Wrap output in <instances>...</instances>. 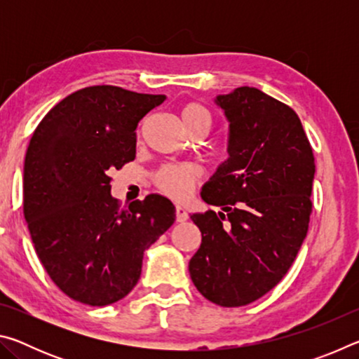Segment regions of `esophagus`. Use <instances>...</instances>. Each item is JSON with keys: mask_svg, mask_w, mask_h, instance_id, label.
Returning a JSON list of instances; mask_svg holds the SVG:
<instances>
[{"mask_svg": "<svg viewBox=\"0 0 359 359\" xmlns=\"http://www.w3.org/2000/svg\"><path fill=\"white\" fill-rule=\"evenodd\" d=\"M175 220L179 223H184L188 220V212L182 208V205H177V208H175Z\"/></svg>", "mask_w": 359, "mask_h": 359, "instance_id": "1", "label": "esophagus"}]
</instances>
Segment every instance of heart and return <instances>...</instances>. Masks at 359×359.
Masks as SVG:
<instances>
[{"instance_id":"heart-1","label":"heart","mask_w":359,"mask_h":359,"mask_svg":"<svg viewBox=\"0 0 359 359\" xmlns=\"http://www.w3.org/2000/svg\"><path fill=\"white\" fill-rule=\"evenodd\" d=\"M180 121L184 128L191 133L198 128H209L210 125V112L201 102L190 101L180 107ZM201 169L194 165H168L160 169L156 174L155 184L158 190L165 193L166 196L185 201L193 193L194 185L201 179Z\"/></svg>"}]
</instances>
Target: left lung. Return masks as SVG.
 <instances>
[{
	"label": "left lung",
	"instance_id": "8db88e82",
	"mask_svg": "<svg viewBox=\"0 0 359 359\" xmlns=\"http://www.w3.org/2000/svg\"><path fill=\"white\" fill-rule=\"evenodd\" d=\"M229 120V160L201 196L223 212L191 215L201 245L188 264L205 299L241 307L282 280L306 239L315 158L297 114L255 87L217 98Z\"/></svg>",
	"mask_w": 359,
	"mask_h": 359
}]
</instances>
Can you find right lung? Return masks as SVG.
Masks as SVG:
<instances>
[{"label":"right lung","instance_id":"obj_1","mask_svg":"<svg viewBox=\"0 0 359 359\" xmlns=\"http://www.w3.org/2000/svg\"><path fill=\"white\" fill-rule=\"evenodd\" d=\"M165 95L114 85L71 93L39 121L23 172V215L52 282L87 306L135 288L144 250L171 228L175 208L160 194L121 208L109 172L136 158V130Z\"/></svg>","mask_w":359,"mask_h":359}]
</instances>
